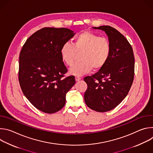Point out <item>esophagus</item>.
Instances as JSON below:
<instances>
[{"label": "esophagus", "instance_id": "1", "mask_svg": "<svg viewBox=\"0 0 153 153\" xmlns=\"http://www.w3.org/2000/svg\"><path fill=\"white\" fill-rule=\"evenodd\" d=\"M75 79H76V80L77 82V81H79V80L81 79V77H78V76H76V77H75Z\"/></svg>", "mask_w": 153, "mask_h": 153}]
</instances>
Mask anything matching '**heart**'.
Listing matches in <instances>:
<instances>
[{
	"label": "heart",
	"mask_w": 153,
	"mask_h": 153,
	"mask_svg": "<svg viewBox=\"0 0 153 153\" xmlns=\"http://www.w3.org/2000/svg\"><path fill=\"white\" fill-rule=\"evenodd\" d=\"M111 44L105 37L90 32L83 31L74 39V43L67 42L60 49L62 60L68 66L73 65L77 54L82 53L81 62L76 63L70 69L71 74L81 76L93 68L98 70L103 67L111 54Z\"/></svg>",
	"instance_id": "heart-1"
}]
</instances>
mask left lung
Listing matches in <instances>:
<instances>
[{"label":"left lung","mask_w":153,"mask_h":153,"mask_svg":"<svg viewBox=\"0 0 153 153\" xmlns=\"http://www.w3.org/2000/svg\"><path fill=\"white\" fill-rule=\"evenodd\" d=\"M104 31L111 44V54L103 67L84 78L88 88L86 105L97 112L109 111L127 96L134 76V56L129 42L115 28L108 25L93 27Z\"/></svg>","instance_id":"8db88e82"}]
</instances>
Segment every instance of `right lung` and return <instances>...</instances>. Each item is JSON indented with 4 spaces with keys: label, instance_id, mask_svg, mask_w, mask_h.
<instances>
[{
    "label": "right lung",
    "instance_id": "obj_1",
    "mask_svg": "<svg viewBox=\"0 0 153 153\" xmlns=\"http://www.w3.org/2000/svg\"><path fill=\"white\" fill-rule=\"evenodd\" d=\"M75 34L65 28H43L25 42L19 56V81L23 93L39 110L56 113L64 106L66 94L75 84L60 55L63 43Z\"/></svg>",
    "mask_w": 153,
    "mask_h": 153
}]
</instances>
